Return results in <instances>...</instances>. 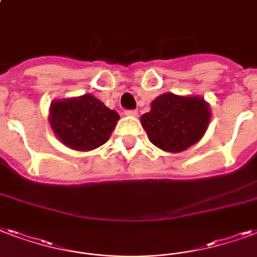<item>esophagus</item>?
<instances>
[{
	"label": "esophagus",
	"mask_w": 257,
	"mask_h": 257,
	"mask_svg": "<svg viewBox=\"0 0 257 257\" xmlns=\"http://www.w3.org/2000/svg\"><path fill=\"white\" fill-rule=\"evenodd\" d=\"M125 115H128V117H137L139 113H137V110H125Z\"/></svg>",
	"instance_id": "1"
}]
</instances>
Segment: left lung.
Listing matches in <instances>:
<instances>
[{"label":"left lung","mask_w":257,"mask_h":257,"mask_svg":"<svg viewBox=\"0 0 257 257\" xmlns=\"http://www.w3.org/2000/svg\"><path fill=\"white\" fill-rule=\"evenodd\" d=\"M210 118L209 102L202 97L164 93L152 101L140 122L154 146L178 154L202 139Z\"/></svg>","instance_id":"1"}]
</instances>
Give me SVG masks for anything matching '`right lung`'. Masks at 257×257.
I'll use <instances>...</instances> for the list:
<instances>
[{
  "instance_id": "right-lung-1",
  "label": "right lung",
  "mask_w": 257,
  "mask_h": 257,
  "mask_svg": "<svg viewBox=\"0 0 257 257\" xmlns=\"http://www.w3.org/2000/svg\"><path fill=\"white\" fill-rule=\"evenodd\" d=\"M120 115L91 94L55 99L50 106L52 132L70 150L87 152L109 140Z\"/></svg>"
}]
</instances>
